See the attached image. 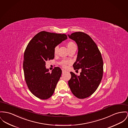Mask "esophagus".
<instances>
[{
  "label": "esophagus",
  "mask_w": 128,
  "mask_h": 128,
  "mask_svg": "<svg viewBox=\"0 0 128 128\" xmlns=\"http://www.w3.org/2000/svg\"><path fill=\"white\" fill-rule=\"evenodd\" d=\"M65 72H66V70H64V69H62V73H64Z\"/></svg>",
  "instance_id": "1"
}]
</instances>
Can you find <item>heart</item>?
Wrapping results in <instances>:
<instances>
[{
  "mask_svg": "<svg viewBox=\"0 0 128 128\" xmlns=\"http://www.w3.org/2000/svg\"><path fill=\"white\" fill-rule=\"evenodd\" d=\"M66 46H67V47H68V50H70L72 48H73V46H76V44H75V43H73V42H69L67 43ZM58 48H59V47H58V46H56V47L55 48H54V53H55V54H56V53H57ZM68 63V61L64 60L62 61V66H63L64 68H66V64H67Z\"/></svg>",
  "mask_w": 128,
  "mask_h": 128,
  "instance_id": "b5f03b06",
  "label": "heart"
}]
</instances>
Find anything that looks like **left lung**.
<instances>
[{
    "mask_svg": "<svg viewBox=\"0 0 128 128\" xmlns=\"http://www.w3.org/2000/svg\"><path fill=\"white\" fill-rule=\"evenodd\" d=\"M69 38L77 44V59L74 69H81L79 76L70 72L71 78L68 85L73 94L78 98H85L94 93L100 85L103 75V62L96 44L87 34L76 32Z\"/></svg>",
    "mask_w": 128,
    "mask_h": 128,
    "instance_id": "1",
    "label": "left lung"
}]
</instances>
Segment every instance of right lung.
Listing matches in <instances>:
<instances>
[{"label": "right lung", "instance_id": "1", "mask_svg": "<svg viewBox=\"0 0 128 128\" xmlns=\"http://www.w3.org/2000/svg\"><path fill=\"white\" fill-rule=\"evenodd\" d=\"M67 39L66 34L42 31L34 36L26 48L23 61L26 84L40 99H48L54 92L62 71L55 67L49 72L46 62L54 59L55 48Z\"/></svg>", "mask_w": 128, "mask_h": 128}]
</instances>
